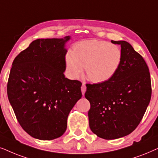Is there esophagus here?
<instances>
[{"mask_svg":"<svg viewBox=\"0 0 158 158\" xmlns=\"http://www.w3.org/2000/svg\"><path fill=\"white\" fill-rule=\"evenodd\" d=\"M81 92H82V94L84 95L86 92V89H87V87H86L85 84H82V85H81Z\"/></svg>","mask_w":158,"mask_h":158,"instance_id":"34e87169","label":"esophagus"}]
</instances>
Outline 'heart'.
Segmentation results:
<instances>
[{"mask_svg":"<svg viewBox=\"0 0 158 158\" xmlns=\"http://www.w3.org/2000/svg\"><path fill=\"white\" fill-rule=\"evenodd\" d=\"M122 52L117 45L106 41L90 40L77 43L72 52L66 56V71L73 79L77 78L85 66L86 75L94 83H103L117 72Z\"/></svg>","mask_w":158,"mask_h":158,"instance_id":"b5f03b06","label":"heart"}]
</instances>
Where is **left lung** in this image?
<instances>
[{
	"mask_svg": "<svg viewBox=\"0 0 158 158\" xmlns=\"http://www.w3.org/2000/svg\"><path fill=\"white\" fill-rule=\"evenodd\" d=\"M121 47L122 60L117 72L103 83L87 84L89 101V128L105 139L131 134L142 121L152 95L148 65L126 41H111Z\"/></svg>",
	"mask_w": 158,
	"mask_h": 158,
	"instance_id": "1",
	"label": "left lung"
}]
</instances>
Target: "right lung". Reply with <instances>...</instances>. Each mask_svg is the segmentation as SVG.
Listing matches in <instances>:
<instances>
[{"instance_id":"1","label":"right lung","mask_w":158,"mask_h":158,"mask_svg":"<svg viewBox=\"0 0 158 158\" xmlns=\"http://www.w3.org/2000/svg\"><path fill=\"white\" fill-rule=\"evenodd\" d=\"M64 39H37L14 58L7 94L17 121L34 138L52 140L66 131L81 82L65 78Z\"/></svg>"}]
</instances>
